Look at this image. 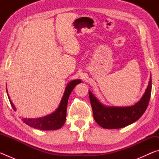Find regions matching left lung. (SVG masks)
<instances>
[{"label": "left lung", "instance_id": "obj_1", "mask_svg": "<svg viewBox=\"0 0 159 159\" xmlns=\"http://www.w3.org/2000/svg\"><path fill=\"white\" fill-rule=\"evenodd\" d=\"M152 93V76L149 84L141 99L134 105L128 107H109L102 104L89 91L93 117L101 127L106 129L124 128L137 121L146 111Z\"/></svg>", "mask_w": 159, "mask_h": 159}]
</instances>
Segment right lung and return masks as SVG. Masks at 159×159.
<instances>
[{
	"instance_id": "right-lung-1",
	"label": "right lung",
	"mask_w": 159,
	"mask_h": 159,
	"mask_svg": "<svg viewBox=\"0 0 159 159\" xmlns=\"http://www.w3.org/2000/svg\"><path fill=\"white\" fill-rule=\"evenodd\" d=\"M80 83H81V80L80 79L73 80L66 85L63 97L61 99L59 107L52 114L37 118H24L22 119L23 122L26 123V125L30 126V127L43 130H54L61 128L66 121V107L70 94L74 90L75 86ZM6 91L11 106L14 109V111H16L15 105L13 104L11 99H10V96L7 93V90H6Z\"/></svg>"
}]
</instances>
